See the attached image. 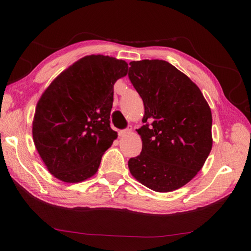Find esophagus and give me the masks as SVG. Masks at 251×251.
Segmentation results:
<instances>
[{
    "label": "esophagus",
    "instance_id": "34e87169",
    "mask_svg": "<svg viewBox=\"0 0 251 251\" xmlns=\"http://www.w3.org/2000/svg\"><path fill=\"white\" fill-rule=\"evenodd\" d=\"M130 131H131V128H126V129H123V130H121V131L119 132V136H120V137H125L126 135H128Z\"/></svg>",
    "mask_w": 251,
    "mask_h": 251
}]
</instances>
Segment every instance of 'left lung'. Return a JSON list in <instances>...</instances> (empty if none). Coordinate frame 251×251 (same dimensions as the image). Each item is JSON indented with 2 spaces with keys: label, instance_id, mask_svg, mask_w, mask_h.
Segmentation results:
<instances>
[{
  "label": "left lung",
  "instance_id": "8db88e82",
  "mask_svg": "<svg viewBox=\"0 0 251 251\" xmlns=\"http://www.w3.org/2000/svg\"><path fill=\"white\" fill-rule=\"evenodd\" d=\"M128 77L142 98V150L128 161L130 174L156 192L193 179L211 151V111L200 88L177 68L158 59L129 62Z\"/></svg>",
  "mask_w": 251,
  "mask_h": 251
}]
</instances>
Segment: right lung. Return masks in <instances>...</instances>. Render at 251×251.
<instances>
[{"mask_svg": "<svg viewBox=\"0 0 251 251\" xmlns=\"http://www.w3.org/2000/svg\"><path fill=\"white\" fill-rule=\"evenodd\" d=\"M127 70L124 60L86 56L60 73L42 95L32 135L57 179L75 183L97 173L103 153L117 138L110 126L113 87Z\"/></svg>", "mask_w": 251, "mask_h": 251, "instance_id": "right-lung-1", "label": "right lung"}]
</instances>
